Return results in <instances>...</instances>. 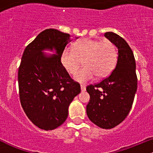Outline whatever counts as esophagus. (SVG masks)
I'll use <instances>...</instances> for the list:
<instances>
[{"label":"esophagus","mask_w":153,"mask_h":153,"mask_svg":"<svg viewBox=\"0 0 153 153\" xmlns=\"http://www.w3.org/2000/svg\"><path fill=\"white\" fill-rule=\"evenodd\" d=\"M81 91H83V92L86 91V86L85 85H81Z\"/></svg>","instance_id":"1"}]
</instances>
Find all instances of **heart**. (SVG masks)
<instances>
[{
  "label": "heart",
  "instance_id": "1",
  "mask_svg": "<svg viewBox=\"0 0 153 153\" xmlns=\"http://www.w3.org/2000/svg\"><path fill=\"white\" fill-rule=\"evenodd\" d=\"M85 67L77 73L82 60ZM118 60V49L109 40L84 38L77 41L72 49H67L61 56V62L69 74L75 75L79 82H86L94 77L102 78L107 76L115 68Z\"/></svg>",
  "mask_w": 153,
  "mask_h": 153
}]
</instances>
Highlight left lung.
<instances>
[{"instance_id": "1", "label": "left lung", "mask_w": 153, "mask_h": 153, "mask_svg": "<svg viewBox=\"0 0 153 153\" xmlns=\"http://www.w3.org/2000/svg\"><path fill=\"white\" fill-rule=\"evenodd\" d=\"M118 49L116 67L110 75L86 86L90 99L86 114L92 123L103 129L121 124L129 114L137 90L135 61L133 52L123 38L112 32L104 33Z\"/></svg>"}]
</instances>
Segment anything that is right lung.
Returning a JSON list of instances; mask_svg holds the SVG:
<instances>
[{
    "instance_id": "1",
    "label": "right lung",
    "mask_w": 153,
    "mask_h": 153,
    "mask_svg": "<svg viewBox=\"0 0 153 153\" xmlns=\"http://www.w3.org/2000/svg\"><path fill=\"white\" fill-rule=\"evenodd\" d=\"M70 38L57 29H45L26 47L18 68L21 106L29 119L44 130L55 129L66 121L69 104L81 92L80 84L61 62ZM52 48L57 56L48 58L41 52Z\"/></svg>"
}]
</instances>
